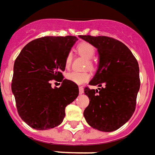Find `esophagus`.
Instances as JSON below:
<instances>
[{
    "instance_id": "1",
    "label": "esophagus",
    "mask_w": 155,
    "mask_h": 155,
    "mask_svg": "<svg viewBox=\"0 0 155 155\" xmlns=\"http://www.w3.org/2000/svg\"><path fill=\"white\" fill-rule=\"evenodd\" d=\"M79 93L80 94H83L84 93V88H83V86H80L79 87Z\"/></svg>"
}]
</instances>
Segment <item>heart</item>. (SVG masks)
<instances>
[{"mask_svg": "<svg viewBox=\"0 0 155 155\" xmlns=\"http://www.w3.org/2000/svg\"><path fill=\"white\" fill-rule=\"evenodd\" d=\"M77 51L79 54L83 55L86 59H89L88 61V64L89 67H93V62L90 60L91 58L94 57L95 54V48L94 45H92L88 42H82L81 44L77 45ZM71 61H72V54L71 53L66 55L65 61H64V66L66 69L71 67ZM65 77L68 81H72L77 84H82L87 82L89 79L91 77V74L88 73L87 71H71L70 73H67Z\"/></svg>", "mask_w": 155, "mask_h": 155, "instance_id": "1", "label": "heart"}]
</instances>
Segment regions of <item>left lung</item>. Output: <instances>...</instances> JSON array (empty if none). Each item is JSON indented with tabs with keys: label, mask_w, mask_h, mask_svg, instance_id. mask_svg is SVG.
I'll use <instances>...</instances> for the list:
<instances>
[{
	"label": "left lung",
	"mask_w": 155,
	"mask_h": 155,
	"mask_svg": "<svg viewBox=\"0 0 155 155\" xmlns=\"http://www.w3.org/2000/svg\"><path fill=\"white\" fill-rule=\"evenodd\" d=\"M97 49L98 70L89 84L99 90L84 88L90 104L84 119L95 130L111 132L123 126L133 115L140 91L138 61L126 45L108 36L80 35Z\"/></svg>",
	"instance_id": "left-lung-1"
}]
</instances>
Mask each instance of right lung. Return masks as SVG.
<instances>
[{
  "mask_svg": "<svg viewBox=\"0 0 155 155\" xmlns=\"http://www.w3.org/2000/svg\"><path fill=\"white\" fill-rule=\"evenodd\" d=\"M75 36H45L25 45L15 59L12 91L23 121L33 129L50 130L60 125L65 107L79 95V87L64 79L65 58ZM62 81L52 88L50 80Z\"/></svg>",
  "mask_w": 155,
  "mask_h": 155,
  "instance_id": "add662e5",
  "label": "right lung"
}]
</instances>
